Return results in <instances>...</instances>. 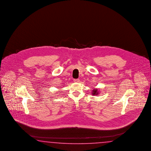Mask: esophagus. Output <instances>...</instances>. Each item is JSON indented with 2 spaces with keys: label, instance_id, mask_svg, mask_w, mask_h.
<instances>
[{
  "label": "esophagus",
  "instance_id": "obj_1",
  "mask_svg": "<svg viewBox=\"0 0 151 151\" xmlns=\"http://www.w3.org/2000/svg\"><path fill=\"white\" fill-rule=\"evenodd\" d=\"M73 81L75 82H78L80 81V80L78 78H76V79H73Z\"/></svg>",
  "mask_w": 151,
  "mask_h": 151
}]
</instances>
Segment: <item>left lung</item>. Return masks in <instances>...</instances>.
Returning a JSON list of instances; mask_svg holds the SVG:
<instances>
[{
    "label": "left lung",
    "instance_id": "1",
    "mask_svg": "<svg viewBox=\"0 0 151 151\" xmlns=\"http://www.w3.org/2000/svg\"><path fill=\"white\" fill-rule=\"evenodd\" d=\"M92 94H93V95H97L98 94V91H97V89H94L93 90V91H92Z\"/></svg>",
    "mask_w": 151,
    "mask_h": 151
}]
</instances>
